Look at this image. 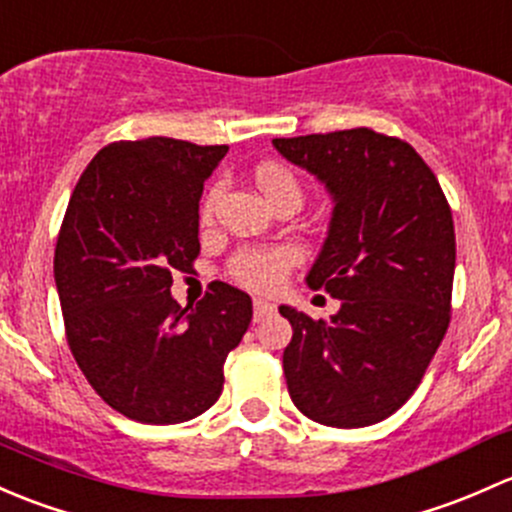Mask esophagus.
I'll use <instances>...</instances> for the list:
<instances>
[{"label": "esophagus", "mask_w": 512, "mask_h": 512, "mask_svg": "<svg viewBox=\"0 0 512 512\" xmlns=\"http://www.w3.org/2000/svg\"><path fill=\"white\" fill-rule=\"evenodd\" d=\"M273 310H276V305L268 303V300H263V298L254 300V320H263L266 315H271Z\"/></svg>", "instance_id": "1"}]
</instances>
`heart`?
Listing matches in <instances>:
<instances>
[{"mask_svg": "<svg viewBox=\"0 0 512 512\" xmlns=\"http://www.w3.org/2000/svg\"><path fill=\"white\" fill-rule=\"evenodd\" d=\"M256 184L271 204L281 202V199H298L300 202V197H303L300 179L295 177L291 167L281 165V162H263V165H258ZM219 197L221 184H212L202 199V221H212ZM295 261H298V254H295L293 246L244 249L229 261V273L236 281L244 283V286L268 291V288H276L283 281V276L291 271Z\"/></svg>", "mask_w": 512, "mask_h": 512, "instance_id": "b5f03b06", "label": "heart"}]
</instances>
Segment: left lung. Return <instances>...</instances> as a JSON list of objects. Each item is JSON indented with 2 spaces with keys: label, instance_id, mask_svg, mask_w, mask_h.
Instances as JSON below:
<instances>
[{
  "label": "left lung",
  "instance_id": "obj_1",
  "mask_svg": "<svg viewBox=\"0 0 512 512\" xmlns=\"http://www.w3.org/2000/svg\"><path fill=\"white\" fill-rule=\"evenodd\" d=\"M333 194L308 286L342 300L328 320L281 305L288 394L308 419L360 429L419 387L451 323L456 234L439 179L409 142L372 128L276 138Z\"/></svg>",
  "mask_w": 512,
  "mask_h": 512
}]
</instances>
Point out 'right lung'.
<instances>
[{"instance_id":"add662e5","label":"right lung","mask_w":512,"mask_h":512,"mask_svg":"<svg viewBox=\"0 0 512 512\" xmlns=\"http://www.w3.org/2000/svg\"><path fill=\"white\" fill-rule=\"evenodd\" d=\"M226 152L175 138L110 142L63 217L54 278L71 355L110 409L142 424L207 412L254 315L229 283H209L194 308L170 293L172 273L194 271L204 179Z\"/></svg>"}]
</instances>
